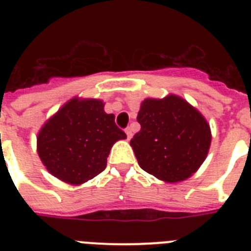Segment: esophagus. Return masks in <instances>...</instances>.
<instances>
[{"label": "esophagus", "mask_w": 251, "mask_h": 251, "mask_svg": "<svg viewBox=\"0 0 251 251\" xmlns=\"http://www.w3.org/2000/svg\"><path fill=\"white\" fill-rule=\"evenodd\" d=\"M126 134H127V138L128 139L132 138V128H130V127L126 128Z\"/></svg>", "instance_id": "1"}]
</instances>
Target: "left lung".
Masks as SVG:
<instances>
[{"instance_id": "8db88e82", "label": "left lung", "mask_w": 251, "mask_h": 251, "mask_svg": "<svg viewBox=\"0 0 251 251\" xmlns=\"http://www.w3.org/2000/svg\"><path fill=\"white\" fill-rule=\"evenodd\" d=\"M141 130L130 141L138 165L161 181H185L207 157L210 124L199 110L175 94L141 103Z\"/></svg>"}]
</instances>
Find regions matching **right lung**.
I'll list each match as a JSON object with an SVG mask.
<instances>
[{
    "mask_svg": "<svg viewBox=\"0 0 251 251\" xmlns=\"http://www.w3.org/2000/svg\"><path fill=\"white\" fill-rule=\"evenodd\" d=\"M127 136L104 112L100 99L66 101L37 134V154L46 170L69 185L94 178L106 167L113 145Z\"/></svg>",
    "mask_w": 251,
    "mask_h": 251,
    "instance_id": "right-lung-1",
    "label": "right lung"
}]
</instances>
